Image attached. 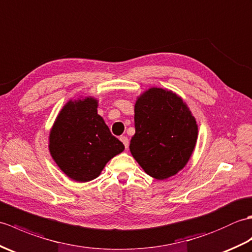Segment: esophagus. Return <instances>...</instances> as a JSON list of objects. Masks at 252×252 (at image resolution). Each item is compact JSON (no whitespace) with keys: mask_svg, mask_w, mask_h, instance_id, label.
<instances>
[{"mask_svg":"<svg viewBox=\"0 0 252 252\" xmlns=\"http://www.w3.org/2000/svg\"><path fill=\"white\" fill-rule=\"evenodd\" d=\"M120 140L123 142V144L125 145V148L128 149V145H129V140H128V138L126 136H121Z\"/></svg>","mask_w":252,"mask_h":252,"instance_id":"1","label":"esophagus"}]
</instances>
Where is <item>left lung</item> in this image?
<instances>
[{"instance_id":"left-lung-1","label":"left lung","mask_w":252,"mask_h":252,"mask_svg":"<svg viewBox=\"0 0 252 252\" xmlns=\"http://www.w3.org/2000/svg\"><path fill=\"white\" fill-rule=\"evenodd\" d=\"M135 128L129 145L131 155L158 180L180 171L197 141L195 117L182 98L168 89L152 87L137 98Z\"/></svg>"}]
</instances>
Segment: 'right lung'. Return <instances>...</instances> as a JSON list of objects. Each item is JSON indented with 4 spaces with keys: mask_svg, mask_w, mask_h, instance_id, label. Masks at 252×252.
Instances as JSON below:
<instances>
[{
    "mask_svg": "<svg viewBox=\"0 0 252 252\" xmlns=\"http://www.w3.org/2000/svg\"><path fill=\"white\" fill-rule=\"evenodd\" d=\"M98 100L86 97L66 102L49 132V152L72 180L87 182L101 173L125 147L98 114Z\"/></svg>",
    "mask_w": 252,
    "mask_h": 252,
    "instance_id": "add662e5",
    "label": "right lung"
}]
</instances>
